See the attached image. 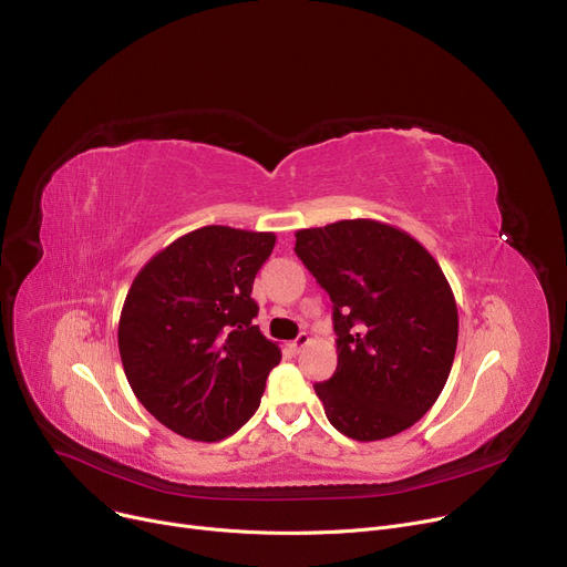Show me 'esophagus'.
<instances>
[{
  "label": "esophagus",
  "mask_w": 567,
  "mask_h": 567,
  "mask_svg": "<svg viewBox=\"0 0 567 567\" xmlns=\"http://www.w3.org/2000/svg\"><path fill=\"white\" fill-rule=\"evenodd\" d=\"M308 342H310V336H308V333H301V336L296 338V340H293L289 347H291L296 353H299V351H301V349H303Z\"/></svg>",
  "instance_id": "esophagus-1"
}]
</instances>
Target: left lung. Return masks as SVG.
I'll return each instance as SVG.
<instances>
[{"instance_id": "1", "label": "left lung", "mask_w": 567, "mask_h": 567, "mask_svg": "<svg viewBox=\"0 0 567 567\" xmlns=\"http://www.w3.org/2000/svg\"><path fill=\"white\" fill-rule=\"evenodd\" d=\"M296 255L333 303L336 374L315 383L326 419L379 441L432 409L457 349V303L436 259L406 231L370 218L296 231Z\"/></svg>"}]
</instances>
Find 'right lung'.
I'll return each mask as SVG.
<instances>
[{
  "label": "right lung",
  "instance_id": "right-lung-1",
  "mask_svg": "<svg viewBox=\"0 0 567 567\" xmlns=\"http://www.w3.org/2000/svg\"><path fill=\"white\" fill-rule=\"evenodd\" d=\"M274 246V231L208 225L135 276L118 317V353L135 398L172 432L220 441L257 411L282 359L255 326L250 296Z\"/></svg>",
  "mask_w": 567,
  "mask_h": 567
}]
</instances>
